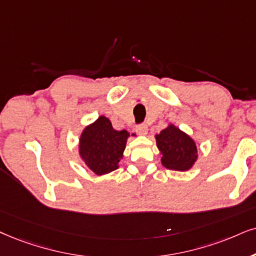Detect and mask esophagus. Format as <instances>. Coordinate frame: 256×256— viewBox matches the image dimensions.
Instances as JSON below:
<instances>
[{
  "label": "esophagus",
  "instance_id": "esophagus-1",
  "mask_svg": "<svg viewBox=\"0 0 256 256\" xmlns=\"http://www.w3.org/2000/svg\"><path fill=\"white\" fill-rule=\"evenodd\" d=\"M136 131L139 134H148V126L145 124H139L136 126Z\"/></svg>",
  "mask_w": 256,
  "mask_h": 256
}]
</instances>
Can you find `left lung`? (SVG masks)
Listing matches in <instances>:
<instances>
[{"mask_svg": "<svg viewBox=\"0 0 256 256\" xmlns=\"http://www.w3.org/2000/svg\"><path fill=\"white\" fill-rule=\"evenodd\" d=\"M157 146L162 152V164L170 170L186 171L194 166L197 158L195 142L189 136L169 125L156 136Z\"/></svg>", "mask_w": 256, "mask_h": 256, "instance_id": "obj_1", "label": "left lung"}]
</instances>
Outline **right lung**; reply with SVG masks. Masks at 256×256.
<instances>
[{"label": "right lung", "mask_w": 256, "mask_h": 256, "mask_svg": "<svg viewBox=\"0 0 256 256\" xmlns=\"http://www.w3.org/2000/svg\"><path fill=\"white\" fill-rule=\"evenodd\" d=\"M128 137V131L114 130L111 122L102 116L84 130L80 138V156L94 174H108L118 169Z\"/></svg>", "instance_id": "add662e5"}]
</instances>
